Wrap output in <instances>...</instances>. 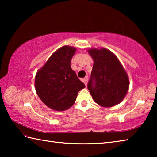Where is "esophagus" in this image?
<instances>
[{"label": "esophagus", "mask_w": 157, "mask_h": 157, "mask_svg": "<svg viewBox=\"0 0 157 157\" xmlns=\"http://www.w3.org/2000/svg\"><path fill=\"white\" fill-rule=\"evenodd\" d=\"M82 81H83V82L84 83V84H85V86H87V82H88V78H84L83 79H82Z\"/></svg>", "instance_id": "obj_1"}]
</instances>
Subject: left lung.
<instances>
[{
    "label": "left lung",
    "mask_w": 157,
    "mask_h": 157,
    "mask_svg": "<svg viewBox=\"0 0 157 157\" xmlns=\"http://www.w3.org/2000/svg\"><path fill=\"white\" fill-rule=\"evenodd\" d=\"M89 52L94 62L87 84L93 99L105 107L118 105L128 91L129 83L125 71L109 50L91 49Z\"/></svg>",
    "instance_id": "obj_1"
}]
</instances>
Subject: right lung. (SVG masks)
<instances>
[{"mask_svg":"<svg viewBox=\"0 0 157 157\" xmlns=\"http://www.w3.org/2000/svg\"><path fill=\"white\" fill-rule=\"evenodd\" d=\"M75 48L63 46L53 53L36 73L35 89L42 102L56 111H64L75 102L85 85L71 67Z\"/></svg>","mask_w":157,"mask_h":157,"instance_id":"add662e5","label":"right lung"}]
</instances>
